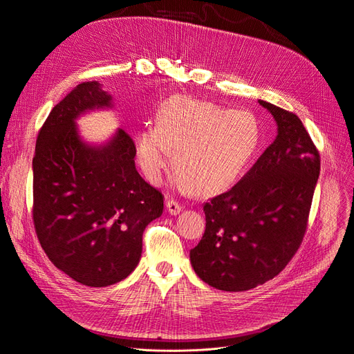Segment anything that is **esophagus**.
<instances>
[{
    "instance_id": "1",
    "label": "esophagus",
    "mask_w": 354,
    "mask_h": 354,
    "mask_svg": "<svg viewBox=\"0 0 354 354\" xmlns=\"http://www.w3.org/2000/svg\"><path fill=\"white\" fill-rule=\"evenodd\" d=\"M166 207H167V212L170 213V214H179L180 213V210H182V206L180 204L178 203V201H175V200H167L166 201Z\"/></svg>"
}]
</instances>
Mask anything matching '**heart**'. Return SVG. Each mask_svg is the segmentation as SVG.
Returning <instances> with one entry per match:
<instances>
[{
    "label": "heart",
    "instance_id": "heart-1",
    "mask_svg": "<svg viewBox=\"0 0 354 354\" xmlns=\"http://www.w3.org/2000/svg\"><path fill=\"white\" fill-rule=\"evenodd\" d=\"M260 140L253 113L175 97L162 104L156 127L136 135L135 154L145 178L158 184L176 153L175 169L185 185L198 194H213L241 176Z\"/></svg>",
    "mask_w": 354,
    "mask_h": 354
}]
</instances>
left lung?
<instances>
[{
	"mask_svg": "<svg viewBox=\"0 0 354 354\" xmlns=\"http://www.w3.org/2000/svg\"><path fill=\"white\" fill-rule=\"evenodd\" d=\"M277 138L230 191L204 204L206 231L189 252L198 278L222 291H245L275 278L306 232L321 158L301 120L259 100Z\"/></svg>",
	"mask_w": 354,
	"mask_h": 354,
	"instance_id": "left-lung-1",
	"label": "left lung"
}]
</instances>
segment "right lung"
<instances>
[{"label":"right lung","mask_w":354,"mask_h":354,"mask_svg":"<svg viewBox=\"0 0 354 354\" xmlns=\"http://www.w3.org/2000/svg\"><path fill=\"white\" fill-rule=\"evenodd\" d=\"M113 107L98 81L73 88L45 120L33 170V225L53 265L88 287H109L140 263L145 226L163 213V196L135 167V144L118 129L86 142L76 120Z\"/></svg>","instance_id":"obj_1"}]
</instances>
